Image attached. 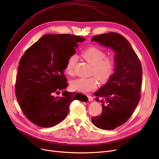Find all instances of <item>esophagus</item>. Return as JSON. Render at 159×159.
I'll return each mask as SVG.
<instances>
[{"label": "esophagus", "instance_id": "1", "mask_svg": "<svg viewBox=\"0 0 159 159\" xmlns=\"http://www.w3.org/2000/svg\"><path fill=\"white\" fill-rule=\"evenodd\" d=\"M88 98L89 101H93V97L92 96H91L89 95H88Z\"/></svg>", "mask_w": 159, "mask_h": 159}]
</instances>
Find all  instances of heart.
Here are the masks:
<instances>
[{
	"instance_id": "obj_1",
	"label": "heart",
	"mask_w": 159,
	"mask_h": 159,
	"mask_svg": "<svg viewBox=\"0 0 159 159\" xmlns=\"http://www.w3.org/2000/svg\"><path fill=\"white\" fill-rule=\"evenodd\" d=\"M82 57L92 66L91 74L95 75L101 82H106L112 77L116 66L115 56H106V53L103 49L97 47H89L82 52ZM77 61V57L75 55H71L68 57L64 68L66 74L73 75ZM96 78L91 77L73 80L70 82V87L73 90L79 92H89L98 86V81Z\"/></svg>"
}]
</instances>
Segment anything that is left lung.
Returning <instances> with one entry per match:
<instances>
[{"label":"left lung","mask_w":159,"mask_h":159,"mask_svg":"<svg viewBox=\"0 0 159 159\" xmlns=\"http://www.w3.org/2000/svg\"><path fill=\"white\" fill-rule=\"evenodd\" d=\"M92 41L111 48L115 52V72L106 84L94 93L102 111L93 116V124L102 129H113L126 122L140 99L143 69L139 58L128 40L118 33L94 36Z\"/></svg>","instance_id":"1"}]
</instances>
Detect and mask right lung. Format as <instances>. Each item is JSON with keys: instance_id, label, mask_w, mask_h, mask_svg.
<instances>
[{"instance_id": "add662e5", "label": "right lung", "mask_w": 159, "mask_h": 159, "mask_svg": "<svg viewBox=\"0 0 159 159\" xmlns=\"http://www.w3.org/2000/svg\"><path fill=\"white\" fill-rule=\"evenodd\" d=\"M84 40L70 34L44 35L21 57L15 95L24 115L37 126L53 127L66 117L74 100L88 101L86 95L66 91L55 96L68 86L64 75L67 60Z\"/></svg>"}]
</instances>
